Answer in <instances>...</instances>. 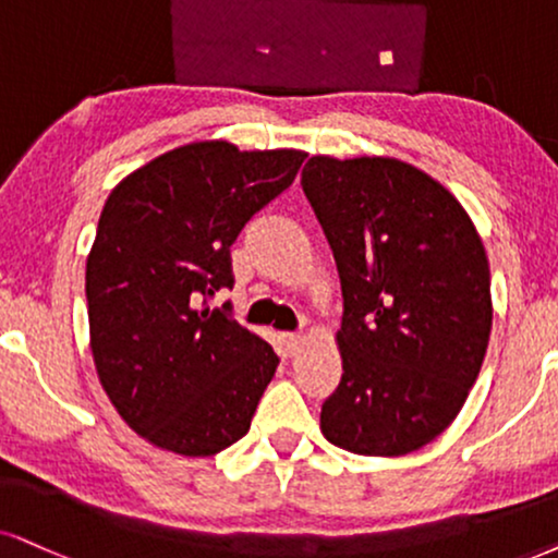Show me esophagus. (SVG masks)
Here are the masks:
<instances>
[{
    "instance_id": "34e87169",
    "label": "esophagus",
    "mask_w": 558,
    "mask_h": 558,
    "mask_svg": "<svg viewBox=\"0 0 558 558\" xmlns=\"http://www.w3.org/2000/svg\"><path fill=\"white\" fill-rule=\"evenodd\" d=\"M283 342H286V350H288V355H295V352L301 350V344H303V337H301V335H293V331H286V335H283Z\"/></svg>"
}]
</instances>
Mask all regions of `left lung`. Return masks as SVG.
Masks as SVG:
<instances>
[{"instance_id":"obj_1","label":"left lung","mask_w":558,"mask_h":558,"mask_svg":"<svg viewBox=\"0 0 558 558\" xmlns=\"http://www.w3.org/2000/svg\"><path fill=\"white\" fill-rule=\"evenodd\" d=\"M301 185L344 299L322 433L361 456L420 450L458 417L489 348L482 236L448 187L391 157H312Z\"/></svg>"}]
</instances>
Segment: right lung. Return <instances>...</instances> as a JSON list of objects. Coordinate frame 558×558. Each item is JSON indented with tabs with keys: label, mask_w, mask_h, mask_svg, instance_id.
Returning a JSON list of instances; mask_svg holds the SVG:
<instances>
[{
	"label": "right lung",
	"mask_w": 558,
	"mask_h": 558,
	"mask_svg": "<svg viewBox=\"0 0 558 558\" xmlns=\"http://www.w3.org/2000/svg\"><path fill=\"white\" fill-rule=\"evenodd\" d=\"M303 159L193 141L138 167L105 201L84 278L89 348L112 407L151 446L206 458L250 429L280 361L206 301L234 286L231 244Z\"/></svg>",
	"instance_id": "obj_1"
}]
</instances>
